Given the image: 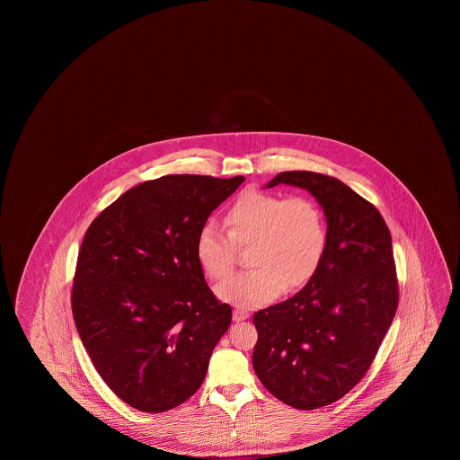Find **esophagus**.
Wrapping results in <instances>:
<instances>
[{
  "label": "esophagus",
  "mask_w": 460,
  "mask_h": 460,
  "mask_svg": "<svg viewBox=\"0 0 460 460\" xmlns=\"http://www.w3.org/2000/svg\"><path fill=\"white\" fill-rule=\"evenodd\" d=\"M233 319H234L236 323H240V321H244V319H248V312H244V310H240V308H236V310L233 312Z\"/></svg>",
  "instance_id": "1"
}]
</instances>
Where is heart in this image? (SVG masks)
<instances>
[{
	"label": "heart",
	"instance_id": "b5f03b06",
	"mask_svg": "<svg viewBox=\"0 0 460 460\" xmlns=\"http://www.w3.org/2000/svg\"><path fill=\"white\" fill-rule=\"evenodd\" d=\"M227 234L207 222L195 238V257L203 274L220 281L236 263V248L252 244L248 272L217 288L222 302L257 308L296 291L317 274L328 244V227L319 205L306 197L285 198L244 191L224 216Z\"/></svg>",
	"mask_w": 460,
	"mask_h": 460
}]
</instances>
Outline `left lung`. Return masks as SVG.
Wrapping results in <instances>:
<instances>
[{
	"label": "left lung",
	"instance_id": "left-lung-1",
	"mask_svg": "<svg viewBox=\"0 0 460 460\" xmlns=\"http://www.w3.org/2000/svg\"><path fill=\"white\" fill-rule=\"evenodd\" d=\"M304 188L328 222L323 263L295 296L253 315V369L298 411L326 407L369 371L398 306L392 234L377 208L336 177L276 175L265 188Z\"/></svg>",
	"mask_w": 460,
	"mask_h": 460
}]
</instances>
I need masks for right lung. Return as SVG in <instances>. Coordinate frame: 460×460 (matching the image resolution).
<instances>
[{"label":"right lung","mask_w":460,"mask_h":460,"mask_svg":"<svg viewBox=\"0 0 460 460\" xmlns=\"http://www.w3.org/2000/svg\"><path fill=\"white\" fill-rule=\"evenodd\" d=\"M243 175H164L126 191L84 234L72 314L110 390L141 412L171 411L197 394L231 306L205 283L199 227Z\"/></svg>","instance_id":"right-lung-1"}]
</instances>
